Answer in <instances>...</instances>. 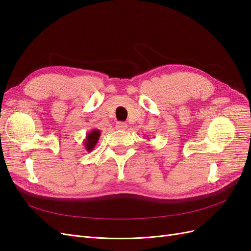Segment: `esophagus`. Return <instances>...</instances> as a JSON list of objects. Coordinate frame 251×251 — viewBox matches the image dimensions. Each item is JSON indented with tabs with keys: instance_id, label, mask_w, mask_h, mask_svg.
<instances>
[{
	"instance_id": "esophagus-1",
	"label": "esophagus",
	"mask_w": 251,
	"mask_h": 251,
	"mask_svg": "<svg viewBox=\"0 0 251 251\" xmlns=\"http://www.w3.org/2000/svg\"><path fill=\"white\" fill-rule=\"evenodd\" d=\"M115 127L117 128V130H126V128L127 127V125L126 123H121V121H119V123L116 124Z\"/></svg>"
}]
</instances>
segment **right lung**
<instances>
[{"mask_svg":"<svg viewBox=\"0 0 251 251\" xmlns=\"http://www.w3.org/2000/svg\"><path fill=\"white\" fill-rule=\"evenodd\" d=\"M100 130H91L90 133L87 134L86 139L83 140V146H85L86 151H93L94 148L96 147L97 141L100 140Z\"/></svg>","mask_w":251,"mask_h":251,"instance_id":"right-lung-1","label":"right lung"}]
</instances>
